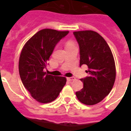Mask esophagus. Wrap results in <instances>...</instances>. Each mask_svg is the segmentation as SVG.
<instances>
[{
	"label": "esophagus",
	"instance_id": "obj_1",
	"mask_svg": "<svg viewBox=\"0 0 131 131\" xmlns=\"http://www.w3.org/2000/svg\"><path fill=\"white\" fill-rule=\"evenodd\" d=\"M75 78L74 77H71V78H67V81H69V82H72V81H73V80H75Z\"/></svg>",
	"mask_w": 131,
	"mask_h": 131
}]
</instances>
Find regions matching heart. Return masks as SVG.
<instances>
[{"instance_id": "heart-1", "label": "heart", "mask_w": 131, "mask_h": 131, "mask_svg": "<svg viewBox=\"0 0 131 131\" xmlns=\"http://www.w3.org/2000/svg\"><path fill=\"white\" fill-rule=\"evenodd\" d=\"M68 44H72V43H68L67 45H68Z\"/></svg>"}]
</instances>
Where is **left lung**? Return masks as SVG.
<instances>
[{
  "label": "left lung",
  "instance_id": "left-lung-1",
  "mask_svg": "<svg viewBox=\"0 0 131 131\" xmlns=\"http://www.w3.org/2000/svg\"><path fill=\"white\" fill-rule=\"evenodd\" d=\"M79 47L80 67L88 66L89 75L81 79L84 87L76 92L81 103L93 105L108 95L116 80V66L112 52L105 40L92 30L74 32Z\"/></svg>",
  "mask_w": 131,
  "mask_h": 131
}]
</instances>
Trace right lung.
Listing matches in <instances>:
<instances>
[{"label": "right lung", "mask_w": 131, "mask_h": 131, "mask_svg": "<svg viewBox=\"0 0 131 131\" xmlns=\"http://www.w3.org/2000/svg\"><path fill=\"white\" fill-rule=\"evenodd\" d=\"M68 33L69 31L43 29L32 36L21 50L19 76L26 89L39 103L54 101L66 84L65 78L47 75L44 69L56 44Z\"/></svg>", "instance_id": "1"}]
</instances>
